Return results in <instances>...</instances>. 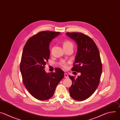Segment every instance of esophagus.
<instances>
[{
    "instance_id": "34e87169",
    "label": "esophagus",
    "mask_w": 120,
    "mask_h": 120,
    "mask_svg": "<svg viewBox=\"0 0 120 120\" xmlns=\"http://www.w3.org/2000/svg\"><path fill=\"white\" fill-rule=\"evenodd\" d=\"M64 77L65 78H68V75L67 74H66V73H64Z\"/></svg>"
}]
</instances>
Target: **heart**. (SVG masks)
Wrapping results in <instances>:
<instances>
[{"instance_id": "b5f03b06", "label": "heart", "mask_w": 120, "mask_h": 120, "mask_svg": "<svg viewBox=\"0 0 120 120\" xmlns=\"http://www.w3.org/2000/svg\"><path fill=\"white\" fill-rule=\"evenodd\" d=\"M63 47L64 48H69V47H72L73 48L74 45L72 42L69 40H64L63 42ZM60 65L62 66L63 67L65 68L66 67V65L67 64L64 62H61L60 63Z\"/></svg>"}]
</instances>
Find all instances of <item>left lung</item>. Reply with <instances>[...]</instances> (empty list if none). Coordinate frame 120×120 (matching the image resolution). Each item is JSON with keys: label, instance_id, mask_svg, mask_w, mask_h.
Instances as JSON below:
<instances>
[{"label": "left lung", "instance_id": "1", "mask_svg": "<svg viewBox=\"0 0 120 120\" xmlns=\"http://www.w3.org/2000/svg\"><path fill=\"white\" fill-rule=\"evenodd\" d=\"M66 35L77 44V52L72 70L81 73L72 81L69 88L71 97L77 101L88 98L97 89L102 73V64L99 51L94 40L82 33H66Z\"/></svg>", "mask_w": 120, "mask_h": 120}]
</instances>
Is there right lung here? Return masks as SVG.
<instances>
[{
	"instance_id": "1",
	"label": "right lung",
	"mask_w": 120,
	"mask_h": 120,
	"mask_svg": "<svg viewBox=\"0 0 120 120\" xmlns=\"http://www.w3.org/2000/svg\"><path fill=\"white\" fill-rule=\"evenodd\" d=\"M59 32H39L29 38L24 46L20 69L25 86L35 98L44 101L52 97L56 86L64 78V71L46 73L44 69L50 57L49 43Z\"/></svg>"
}]
</instances>
